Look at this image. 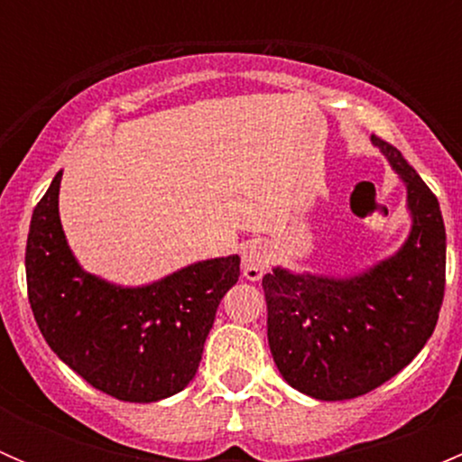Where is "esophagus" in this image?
<instances>
[{"instance_id": "obj_1", "label": "esophagus", "mask_w": 462, "mask_h": 462, "mask_svg": "<svg viewBox=\"0 0 462 462\" xmlns=\"http://www.w3.org/2000/svg\"><path fill=\"white\" fill-rule=\"evenodd\" d=\"M270 265V250L268 245L261 244V241H253L250 245H245L244 253H241V270H244V277L250 282H257L261 274L268 270Z\"/></svg>"}]
</instances>
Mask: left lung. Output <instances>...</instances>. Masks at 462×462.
<instances>
[{"label":"left lung","mask_w":462,"mask_h":462,"mask_svg":"<svg viewBox=\"0 0 462 462\" xmlns=\"http://www.w3.org/2000/svg\"><path fill=\"white\" fill-rule=\"evenodd\" d=\"M371 141L407 189L411 230L398 253L342 277L274 265L261 282L279 374L326 402L365 395L400 374L431 337L445 295L438 199L398 149Z\"/></svg>","instance_id":"1"}]
</instances>
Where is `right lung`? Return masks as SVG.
Here are the masks:
<instances>
[{"label":"right lung","instance_id":"add662e5","mask_svg":"<svg viewBox=\"0 0 462 462\" xmlns=\"http://www.w3.org/2000/svg\"><path fill=\"white\" fill-rule=\"evenodd\" d=\"M58 171L32 209L26 283L51 351L91 386L125 402H158L197 375L239 254L194 261L158 282L120 286L87 273L60 221Z\"/></svg>","mask_w":462,"mask_h":462}]
</instances>
